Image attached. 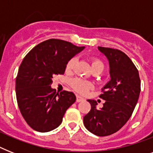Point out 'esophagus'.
Returning a JSON list of instances; mask_svg holds the SVG:
<instances>
[{
  "label": "esophagus",
  "instance_id": "1",
  "mask_svg": "<svg viewBox=\"0 0 153 153\" xmlns=\"http://www.w3.org/2000/svg\"><path fill=\"white\" fill-rule=\"evenodd\" d=\"M82 101H84V98H82V97H81V96H79V95H77V97H76V102H82Z\"/></svg>",
  "mask_w": 153,
  "mask_h": 153
}]
</instances>
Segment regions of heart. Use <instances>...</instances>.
<instances>
[{
    "label": "heart",
    "mask_w": 153,
    "mask_h": 153,
    "mask_svg": "<svg viewBox=\"0 0 153 153\" xmlns=\"http://www.w3.org/2000/svg\"><path fill=\"white\" fill-rule=\"evenodd\" d=\"M76 59L74 57L71 58L68 60V62H67L66 65V71L70 72L71 71V70L73 69V67L74 66ZM104 63L102 60L94 58L91 60V68L93 71H98L102 73L104 70ZM72 87L80 94H86L90 89L92 88V84L88 81L83 80L81 79H72L71 82Z\"/></svg>",
    "instance_id": "b5f03b06"
}]
</instances>
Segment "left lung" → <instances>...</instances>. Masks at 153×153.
<instances>
[{"mask_svg":"<svg viewBox=\"0 0 153 153\" xmlns=\"http://www.w3.org/2000/svg\"><path fill=\"white\" fill-rule=\"evenodd\" d=\"M109 64L110 81L102 88L99 97L105 101L97 109V102L88 101L91 109L83 117L85 127L98 137L111 135L122 128L130 118L140 92L139 73L128 55L120 50L98 47Z\"/></svg>","mask_w":153,"mask_h":153,"instance_id":"left-lung-1","label":"left lung"}]
</instances>
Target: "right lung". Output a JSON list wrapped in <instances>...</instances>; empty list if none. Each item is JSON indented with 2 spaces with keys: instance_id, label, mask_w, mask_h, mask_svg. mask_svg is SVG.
Wrapping results in <instances>:
<instances>
[{
  "instance_id": "1",
  "label": "right lung",
  "mask_w": 153,
  "mask_h": 153,
  "mask_svg": "<svg viewBox=\"0 0 153 153\" xmlns=\"http://www.w3.org/2000/svg\"><path fill=\"white\" fill-rule=\"evenodd\" d=\"M84 48L50 39L36 45L24 58L16 79V100L23 117L34 130L46 133L57 128L65 112L75 102L74 93H58L51 85L53 77L64 74L68 60Z\"/></svg>"
}]
</instances>
